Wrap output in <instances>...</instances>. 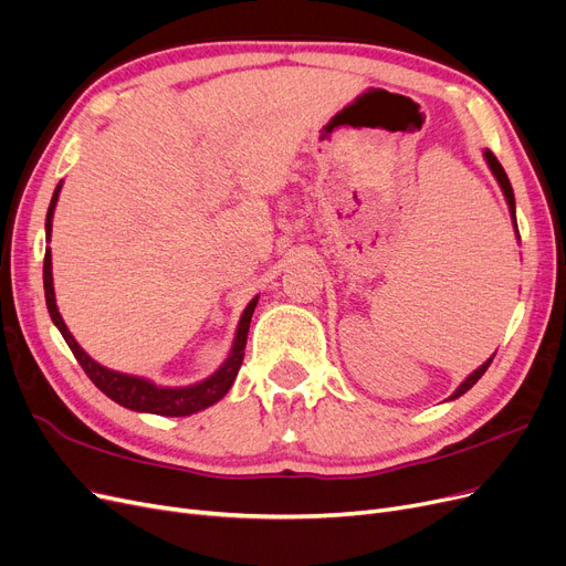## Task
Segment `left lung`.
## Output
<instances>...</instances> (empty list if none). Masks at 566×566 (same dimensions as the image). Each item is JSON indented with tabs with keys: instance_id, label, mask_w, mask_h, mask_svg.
Masks as SVG:
<instances>
[{
	"instance_id": "obj_1",
	"label": "left lung",
	"mask_w": 566,
	"mask_h": 566,
	"mask_svg": "<svg viewBox=\"0 0 566 566\" xmlns=\"http://www.w3.org/2000/svg\"><path fill=\"white\" fill-rule=\"evenodd\" d=\"M485 159H488V166L493 168V174H495V178H497V182H500V187H502V191H504V196H506V203H509V210H511V217H513V222H515V199H513V189H511V182H509V178H506V174H504V168H502V164L497 161V157L490 153V150H485ZM495 358V356H493ZM493 358H488L479 370H474L470 377H467L462 384H460V388L453 392V396L449 398V400H455V398H460L462 392H467L470 390L481 377H483V373L488 370L490 367V363H493Z\"/></svg>"
}]
</instances>
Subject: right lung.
Here are the masks:
<instances>
[{"label": "right lung", "mask_w": 566, "mask_h": 566, "mask_svg": "<svg viewBox=\"0 0 566 566\" xmlns=\"http://www.w3.org/2000/svg\"><path fill=\"white\" fill-rule=\"evenodd\" d=\"M57 191H60V187L53 193V201H51V208H48V217H45V233L48 235H51V227H53L51 219H53V210H55V201H57ZM43 291H45V305H48V312H51L53 324L60 328L62 337L69 344V349L73 352V356H76V360L81 363V367L85 370V375L92 379V384L99 388L102 392H106L111 400H115L122 407L134 409V411L159 413V416H189V413H196V411H201V409L214 405L217 400H222L227 396L229 388L233 386V381L238 377L240 365H242L244 344H248V333H250V322H252V314H254V307H256V301H259V298H254L248 305V310H244V314L240 318L231 356L210 379L196 384V386H187V388H159V386L145 381V379L108 370V367L92 360L78 347V342L73 339L69 328L64 326L62 316L57 312V305H55L53 273H51V250L45 252V259H43Z\"/></svg>", "instance_id": "add662e5"}]
</instances>
